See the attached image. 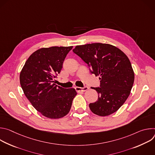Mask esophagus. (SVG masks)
I'll use <instances>...</instances> for the list:
<instances>
[{
    "label": "esophagus",
    "instance_id": "obj_1",
    "mask_svg": "<svg viewBox=\"0 0 155 155\" xmlns=\"http://www.w3.org/2000/svg\"><path fill=\"white\" fill-rule=\"evenodd\" d=\"M75 90L77 93H80V92H84L87 90H88V89H89V87H87V86H85L84 87H75Z\"/></svg>",
    "mask_w": 155,
    "mask_h": 155
}]
</instances>
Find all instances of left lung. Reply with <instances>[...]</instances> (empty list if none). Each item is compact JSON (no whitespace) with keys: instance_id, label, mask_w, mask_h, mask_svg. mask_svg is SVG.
I'll return each instance as SVG.
<instances>
[{"instance_id":"left-lung-1","label":"left lung","mask_w":155,"mask_h":155,"mask_svg":"<svg viewBox=\"0 0 155 155\" xmlns=\"http://www.w3.org/2000/svg\"><path fill=\"white\" fill-rule=\"evenodd\" d=\"M91 70L99 76L101 87H93L98 100L89 105L99 116L111 115L129 97L134 81V72L127 56L117 47L107 43H94L77 45L73 50Z\"/></svg>"}]
</instances>
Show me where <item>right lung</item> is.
<instances>
[{
    "label": "right lung",
    "mask_w": 155,
    "mask_h": 155,
    "mask_svg": "<svg viewBox=\"0 0 155 155\" xmlns=\"http://www.w3.org/2000/svg\"><path fill=\"white\" fill-rule=\"evenodd\" d=\"M73 47L41 48L26 61L19 75L22 89L32 106L42 115L51 119L65 117L70 112L77 92L55 84L65 58Z\"/></svg>",
    "instance_id": "obj_1"
}]
</instances>
